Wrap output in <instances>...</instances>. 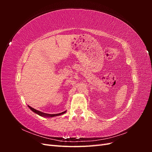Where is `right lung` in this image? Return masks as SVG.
Returning <instances> with one entry per match:
<instances>
[{"label":"right lung","mask_w":152,"mask_h":152,"mask_svg":"<svg viewBox=\"0 0 152 152\" xmlns=\"http://www.w3.org/2000/svg\"><path fill=\"white\" fill-rule=\"evenodd\" d=\"M28 107L30 108L31 110H32L34 113H37L40 116H44V117H55V116H58V115H62L63 113H65L66 112V111L63 112H61V113H57V114H49V113H44V112H42L40 111H39V110H37L35 109H34V108H32L31 107H30V106L28 105Z\"/></svg>","instance_id":"add662e5"}]
</instances>
